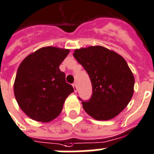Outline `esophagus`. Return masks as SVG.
Listing matches in <instances>:
<instances>
[{"label":"esophagus","instance_id":"esophagus-1","mask_svg":"<svg viewBox=\"0 0 154 154\" xmlns=\"http://www.w3.org/2000/svg\"><path fill=\"white\" fill-rule=\"evenodd\" d=\"M72 86H73V89H74V91H75V92L77 91V84H76V83H73V84H72Z\"/></svg>","mask_w":154,"mask_h":154}]
</instances>
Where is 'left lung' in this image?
Wrapping results in <instances>:
<instances>
[{
  "instance_id": "obj_1",
  "label": "left lung",
  "mask_w": 154,
  "mask_h": 154,
  "mask_svg": "<svg viewBox=\"0 0 154 154\" xmlns=\"http://www.w3.org/2000/svg\"><path fill=\"white\" fill-rule=\"evenodd\" d=\"M73 57L89 74L93 87L89 101L79 98L85 111L99 121L117 116L134 94V77L125 60L99 45L76 49Z\"/></svg>"
}]
</instances>
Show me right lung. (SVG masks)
Masks as SVG:
<instances>
[{
    "label": "right lung",
    "instance_id": "add662e5",
    "mask_svg": "<svg viewBox=\"0 0 154 154\" xmlns=\"http://www.w3.org/2000/svg\"><path fill=\"white\" fill-rule=\"evenodd\" d=\"M69 49L48 46L22 60L18 68L14 95L18 105L32 120L48 122L57 117L73 88L59 69Z\"/></svg>",
    "mask_w": 154,
    "mask_h": 154
}]
</instances>
